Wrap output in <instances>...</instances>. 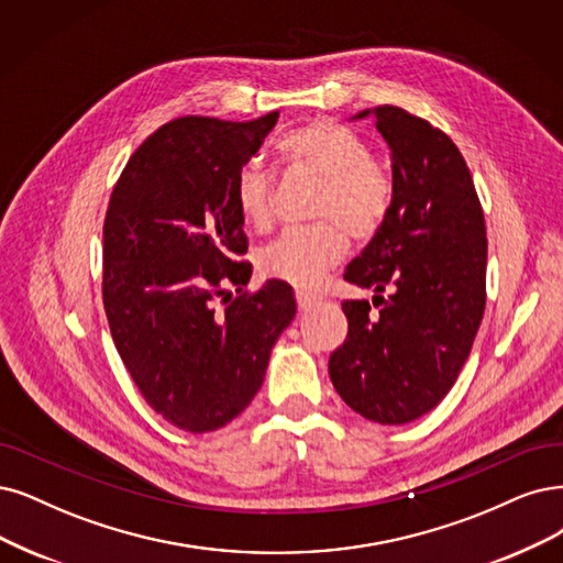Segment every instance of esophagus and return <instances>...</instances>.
<instances>
[{"label": "esophagus", "mask_w": 563, "mask_h": 563, "mask_svg": "<svg viewBox=\"0 0 563 563\" xmlns=\"http://www.w3.org/2000/svg\"><path fill=\"white\" fill-rule=\"evenodd\" d=\"M320 301H322L320 297L310 295V292H303V289H297V308L301 310V313H308V310L316 308Z\"/></svg>", "instance_id": "1"}]
</instances>
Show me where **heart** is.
Masks as SVG:
<instances>
[{
    "label": "heart",
    "mask_w": 563,
    "mask_h": 563,
    "mask_svg": "<svg viewBox=\"0 0 563 563\" xmlns=\"http://www.w3.org/2000/svg\"><path fill=\"white\" fill-rule=\"evenodd\" d=\"M278 151L287 164L324 183L320 220H334L352 239L373 234L387 211L389 180L355 132L334 120H316L289 132ZM234 199L245 224L264 229L271 222V174L264 164L247 162L236 174ZM343 255L345 241L334 227L285 229L260 253V268L287 285L313 287Z\"/></svg>",
    "instance_id": "1"
}]
</instances>
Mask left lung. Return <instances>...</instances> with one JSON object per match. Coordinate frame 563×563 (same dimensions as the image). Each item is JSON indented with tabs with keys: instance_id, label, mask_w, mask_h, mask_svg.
I'll return each instance as SVG.
<instances>
[{
	"instance_id": "8db88e82",
	"label": "left lung",
	"mask_w": 563,
	"mask_h": 563,
	"mask_svg": "<svg viewBox=\"0 0 563 563\" xmlns=\"http://www.w3.org/2000/svg\"><path fill=\"white\" fill-rule=\"evenodd\" d=\"M364 118L389 145L391 201L345 280L383 308L371 318L368 301H343L347 339L331 352L329 378L362 418L406 424L445 399L483 322L485 216L448 134L399 107L350 120Z\"/></svg>"
}]
</instances>
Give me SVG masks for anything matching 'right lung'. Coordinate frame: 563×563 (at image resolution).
Here are the masks:
<instances>
[{
  "label": "right lung",
  "mask_w": 563,
  "mask_h": 563,
  "mask_svg": "<svg viewBox=\"0 0 563 563\" xmlns=\"http://www.w3.org/2000/svg\"><path fill=\"white\" fill-rule=\"evenodd\" d=\"M278 111L250 122L178 118L141 143L103 222V308L143 399L174 427L216 431L260 391L271 350L297 316L292 287L243 292L253 266L234 199L236 174L274 132Z\"/></svg>",
  "instance_id": "add662e5"
}]
</instances>
